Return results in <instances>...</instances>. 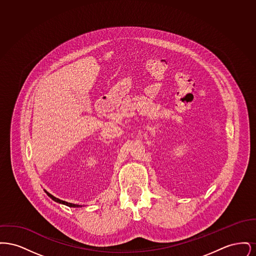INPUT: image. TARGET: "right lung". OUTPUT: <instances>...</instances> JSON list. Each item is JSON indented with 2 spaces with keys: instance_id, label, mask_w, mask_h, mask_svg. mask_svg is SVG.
Here are the masks:
<instances>
[{
  "instance_id": "obj_1",
  "label": "right lung",
  "mask_w": 256,
  "mask_h": 256,
  "mask_svg": "<svg viewBox=\"0 0 256 256\" xmlns=\"http://www.w3.org/2000/svg\"><path fill=\"white\" fill-rule=\"evenodd\" d=\"M47 193V195L49 196L50 198H52L54 202H60V204H65V206H67L69 207H80V206H78V204H70V202H64V200H61L60 198H56V196H54L52 195H50L49 194L48 192H46Z\"/></svg>"
}]
</instances>
